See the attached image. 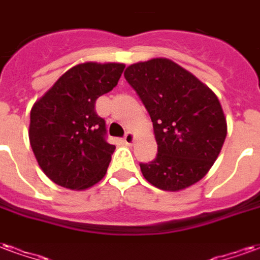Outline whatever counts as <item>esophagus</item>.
Here are the masks:
<instances>
[{
    "label": "esophagus",
    "instance_id": "1",
    "mask_svg": "<svg viewBox=\"0 0 260 260\" xmlns=\"http://www.w3.org/2000/svg\"><path fill=\"white\" fill-rule=\"evenodd\" d=\"M133 141H134V134L132 132H127L124 134V137H123V143L127 144V145H132Z\"/></svg>",
    "mask_w": 260,
    "mask_h": 260
}]
</instances>
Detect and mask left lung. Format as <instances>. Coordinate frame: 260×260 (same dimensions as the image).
I'll list each match as a JSON object with an SVG mask.
<instances>
[{
    "label": "left lung",
    "instance_id": "obj_1",
    "mask_svg": "<svg viewBox=\"0 0 260 260\" xmlns=\"http://www.w3.org/2000/svg\"><path fill=\"white\" fill-rule=\"evenodd\" d=\"M124 77L148 111L158 144L156 158L140 164L144 177L165 191L200 181L215 164L227 134L215 92L165 58L130 65Z\"/></svg>",
    "mask_w": 260,
    "mask_h": 260
}]
</instances>
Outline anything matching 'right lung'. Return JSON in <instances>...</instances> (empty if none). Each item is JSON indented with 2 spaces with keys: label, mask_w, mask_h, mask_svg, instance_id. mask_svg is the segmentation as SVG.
I'll use <instances>...</instances> for the list:
<instances>
[{
  "label": "right lung",
  "mask_w": 260,
  "mask_h": 260,
  "mask_svg": "<svg viewBox=\"0 0 260 260\" xmlns=\"http://www.w3.org/2000/svg\"><path fill=\"white\" fill-rule=\"evenodd\" d=\"M123 70V63L73 66L31 108L30 145L40 168L58 185L86 190L107 173L115 145L107 141L95 101L116 87Z\"/></svg>",
  "instance_id": "1"
}]
</instances>
